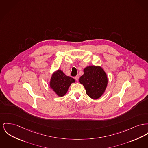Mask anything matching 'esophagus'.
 Returning <instances> with one entry per match:
<instances>
[{
    "label": "esophagus",
    "mask_w": 148,
    "mask_h": 148,
    "mask_svg": "<svg viewBox=\"0 0 148 148\" xmlns=\"http://www.w3.org/2000/svg\"><path fill=\"white\" fill-rule=\"evenodd\" d=\"M75 79L77 80V81H78L79 80V76L78 75H77L76 77H75Z\"/></svg>",
    "instance_id": "34e87169"
}]
</instances>
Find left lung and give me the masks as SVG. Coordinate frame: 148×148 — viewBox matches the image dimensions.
<instances>
[{"label": "left lung", "instance_id": "1", "mask_svg": "<svg viewBox=\"0 0 148 148\" xmlns=\"http://www.w3.org/2000/svg\"><path fill=\"white\" fill-rule=\"evenodd\" d=\"M83 72L79 82L85 88L87 95L94 99L100 98L104 93L108 83L104 70L99 66H89L84 69Z\"/></svg>", "mask_w": 148, "mask_h": 148}]
</instances>
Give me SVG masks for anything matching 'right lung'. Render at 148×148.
Segmentation results:
<instances>
[{"mask_svg": "<svg viewBox=\"0 0 148 148\" xmlns=\"http://www.w3.org/2000/svg\"><path fill=\"white\" fill-rule=\"evenodd\" d=\"M75 82L74 79L66 76L61 70H58L52 74L50 86L58 96L62 97L67 93L71 84Z\"/></svg>", "mask_w": 148, "mask_h": 148, "instance_id": "1", "label": "right lung"}]
</instances>
